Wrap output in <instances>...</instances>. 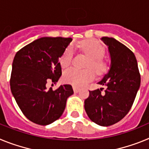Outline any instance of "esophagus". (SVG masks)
Listing matches in <instances>:
<instances>
[{
    "label": "esophagus",
    "instance_id": "esophagus-1",
    "mask_svg": "<svg viewBox=\"0 0 149 149\" xmlns=\"http://www.w3.org/2000/svg\"><path fill=\"white\" fill-rule=\"evenodd\" d=\"M73 89H74V93H78L79 91H80V88L77 87V86H73Z\"/></svg>",
    "mask_w": 149,
    "mask_h": 149
}]
</instances>
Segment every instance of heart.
Here are the masks:
<instances>
[{"mask_svg":"<svg viewBox=\"0 0 149 149\" xmlns=\"http://www.w3.org/2000/svg\"><path fill=\"white\" fill-rule=\"evenodd\" d=\"M86 55L89 56L85 69H77L70 68L67 69L63 74V79L68 84L74 86H81L93 80L95 77V71L101 74L107 69V64L103 59L104 48L98 41L95 39H88L79 44L74 45ZM73 56V51L71 47H68L60 58V64L63 68H66L71 64ZM93 69V70L92 68Z\"/></svg>","mask_w":149,"mask_h":149,"instance_id":"heart-1","label":"heart"}]
</instances>
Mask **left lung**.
I'll return each mask as SVG.
<instances>
[{
  "mask_svg": "<svg viewBox=\"0 0 149 149\" xmlns=\"http://www.w3.org/2000/svg\"><path fill=\"white\" fill-rule=\"evenodd\" d=\"M108 47L110 70L98 83L106 86L89 91L84 108L89 119L101 126H110L119 122L131 110L140 86L137 62L131 50L113 38L102 37Z\"/></svg>",
  "mask_w": 149,
  "mask_h": 149,
  "instance_id": "1",
  "label": "left lung"
}]
</instances>
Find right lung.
<instances>
[{"label":"right lung","mask_w":149,"mask_h":149,"mask_svg":"<svg viewBox=\"0 0 149 149\" xmlns=\"http://www.w3.org/2000/svg\"><path fill=\"white\" fill-rule=\"evenodd\" d=\"M72 38L42 37L19 50L13 63L10 89L16 103L29 120L47 125L60 118L67 98L74 93L69 84L47 89L49 81L62 75L59 60Z\"/></svg>","instance_id":"add662e5"}]
</instances>
